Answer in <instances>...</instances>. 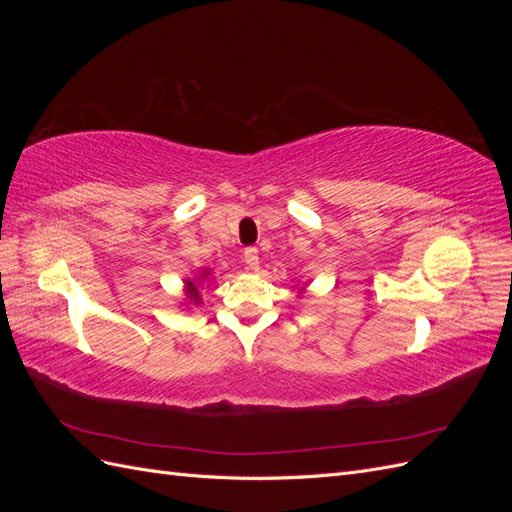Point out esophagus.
I'll list each match as a JSON object with an SVG mask.
<instances>
[{"label": "esophagus", "instance_id": "1", "mask_svg": "<svg viewBox=\"0 0 512 512\" xmlns=\"http://www.w3.org/2000/svg\"><path fill=\"white\" fill-rule=\"evenodd\" d=\"M243 262L250 269H258V262H260V258H258V250L256 247H247V250L243 252Z\"/></svg>", "mask_w": 512, "mask_h": 512}]
</instances>
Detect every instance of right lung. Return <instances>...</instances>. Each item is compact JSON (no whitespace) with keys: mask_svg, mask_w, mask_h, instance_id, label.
<instances>
[{"mask_svg":"<svg viewBox=\"0 0 512 512\" xmlns=\"http://www.w3.org/2000/svg\"><path fill=\"white\" fill-rule=\"evenodd\" d=\"M209 269L207 271H203L200 273L196 280H185V294H188V299H190V303H200V288H198V280H205V277H209Z\"/></svg>","mask_w":512,"mask_h":512,"instance_id":"1","label":"right lung"}]
</instances>
